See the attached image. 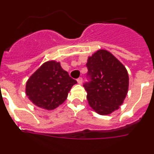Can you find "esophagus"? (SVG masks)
I'll return each instance as SVG.
<instances>
[{
    "label": "esophagus",
    "instance_id": "esophagus-1",
    "mask_svg": "<svg viewBox=\"0 0 154 154\" xmlns=\"http://www.w3.org/2000/svg\"><path fill=\"white\" fill-rule=\"evenodd\" d=\"M77 83H78L79 84H82V83H83V78H82V77H79V78L77 79Z\"/></svg>",
    "mask_w": 154,
    "mask_h": 154
}]
</instances>
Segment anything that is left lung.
<instances>
[{"label": "left lung", "instance_id": "1", "mask_svg": "<svg viewBox=\"0 0 154 154\" xmlns=\"http://www.w3.org/2000/svg\"><path fill=\"white\" fill-rule=\"evenodd\" d=\"M87 67L90 81L84 87L90 107L102 116L119 109L128 90L125 67L109 51L103 49L88 57Z\"/></svg>", "mask_w": 154, "mask_h": 154}]
</instances>
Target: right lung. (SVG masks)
<instances>
[{
	"mask_svg": "<svg viewBox=\"0 0 154 154\" xmlns=\"http://www.w3.org/2000/svg\"><path fill=\"white\" fill-rule=\"evenodd\" d=\"M76 84L77 81L63 70L59 62L49 61L29 78L26 93L34 105L52 110L65 101L69 91Z\"/></svg>",
	"mask_w": 154,
	"mask_h": 154,
	"instance_id": "obj_1",
	"label": "right lung"
}]
</instances>
